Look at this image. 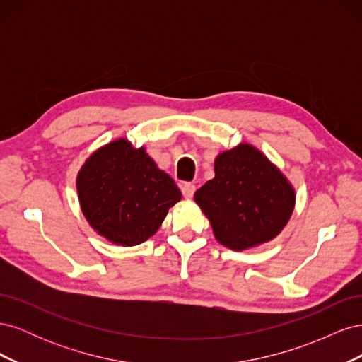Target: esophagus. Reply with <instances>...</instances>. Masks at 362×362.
<instances>
[{"label":"esophagus","mask_w":362,"mask_h":362,"mask_svg":"<svg viewBox=\"0 0 362 362\" xmlns=\"http://www.w3.org/2000/svg\"><path fill=\"white\" fill-rule=\"evenodd\" d=\"M194 190H196V187H194V184H190V182H185V184H182L181 185V192H182V196L185 199H190V198H193V194H194Z\"/></svg>","instance_id":"1"}]
</instances>
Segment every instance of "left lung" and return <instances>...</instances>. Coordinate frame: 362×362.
Segmentation results:
<instances>
[{
  "mask_svg": "<svg viewBox=\"0 0 362 362\" xmlns=\"http://www.w3.org/2000/svg\"><path fill=\"white\" fill-rule=\"evenodd\" d=\"M214 178L194 193V201L223 246L243 250L275 238L290 221L294 192L278 168L250 145L222 152Z\"/></svg>",
  "mask_w": 362,
  "mask_h": 362,
  "instance_id": "1",
  "label": "left lung"
}]
</instances>
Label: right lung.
<instances>
[{"instance_id": "right-lung-1", "label": "right lung", "mask_w": 362, "mask_h": 362, "mask_svg": "<svg viewBox=\"0 0 362 362\" xmlns=\"http://www.w3.org/2000/svg\"><path fill=\"white\" fill-rule=\"evenodd\" d=\"M76 190L95 231L116 245L145 242L163 223L181 192L144 148L120 139L96 151L76 180Z\"/></svg>"}]
</instances>
